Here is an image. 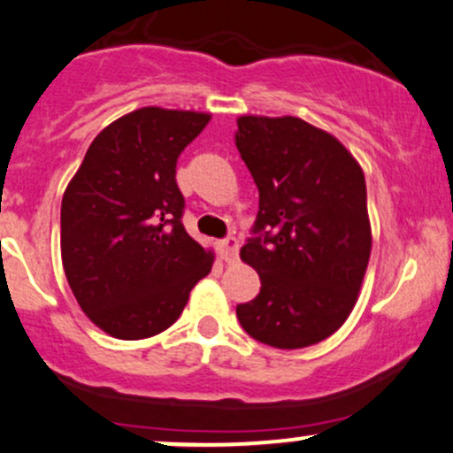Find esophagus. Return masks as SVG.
Segmentation results:
<instances>
[{
	"label": "esophagus",
	"mask_w": 453,
	"mask_h": 453,
	"mask_svg": "<svg viewBox=\"0 0 453 453\" xmlns=\"http://www.w3.org/2000/svg\"><path fill=\"white\" fill-rule=\"evenodd\" d=\"M219 253L226 262H234L238 257V241L236 236H227L226 241L219 242Z\"/></svg>",
	"instance_id": "1"
}]
</instances>
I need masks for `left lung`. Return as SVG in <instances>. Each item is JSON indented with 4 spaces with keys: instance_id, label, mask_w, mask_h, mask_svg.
I'll use <instances>...</instances> for the list:
<instances>
[{
    "instance_id": "1",
    "label": "left lung",
    "mask_w": 453,
    "mask_h": 453,
    "mask_svg": "<svg viewBox=\"0 0 453 453\" xmlns=\"http://www.w3.org/2000/svg\"><path fill=\"white\" fill-rule=\"evenodd\" d=\"M236 148L260 211L242 262L260 295L236 305L253 340L295 350L333 335L350 316L372 251L365 178L331 133L295 116H241Z\"/></svg>"
}]
</instances>
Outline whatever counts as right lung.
<instances>
[{"label":"right lung","mask_w":453,"mask_h":453,"mask_svg":"<svg viewBox=\"0 0 453 453\" xmlns=\"http://www.w3.org/2000/svg\"><path fill=\"white\" fill-rule=\"evenodd\" d=\"M211 113L142 107L89 143L62 197V265L79 307L118 340L178 320L212 268V251L182 226L180 152Z\"/></svg>","instance_id":"right-lung-1"}]
</instances>
